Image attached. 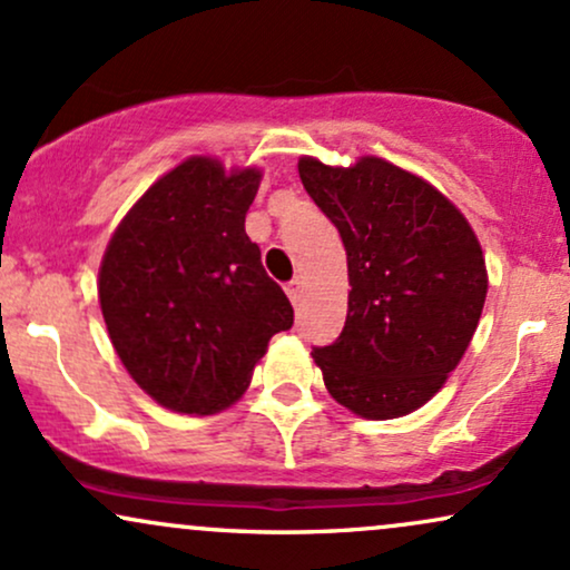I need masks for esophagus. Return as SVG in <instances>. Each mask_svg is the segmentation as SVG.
Here are the masks:
<instances>
[{"label":"esophagus","instance_id":"34e87169","mask_svg":"<svg viewBox=\"0 0 570 570\" xmlns=\"http://www.w3.org/2000/svg\"><path fill=\"white\" fill-rule=\"evenodd\" d=\"M285 293H287V298L293 301V304H298L301 293H304V285H301V279H291V283L285 285Z\"/></svg>","mask_w":570,"mask_h":570}]
</instances>
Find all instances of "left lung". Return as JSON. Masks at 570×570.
Instances as JSON below:
<instances>
[{"label":"left lung","mask_w":570,"mask_h":570,"mask_svg":"<svg viewBox=\"0 0 570 570\" xmlns=\"http://www.w3.org/2000/svg\"><path fill=\"white\" fill-rule=\"evenodd\" d=\"M314 205L341 234L350 309L314 346L333 400L363 419H397L432 400L483 314L485 258L470 220L424 178L381 157L352 167L298 159Z\"/></svg>","instance_id":"left-lung-1"}]
</instances>
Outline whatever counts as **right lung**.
<instances>
[{
  "label": "right lung",
  "instance_id": "obj_1",
  "mask_svg": "<svg viewBox=\"0 0 570 570\" xmlns=\"http://www.w3.org/2000/svg\"><path fill=\"white\" fill-rule=\"evenodd\" d=\"M261 170L189 157L130 207L106 247L98 298L132 381L176 413L243 397L293 306L245 234Z\"/></svg>",
  "mask_w": 570,
  "mask_h": 570
}]
</instances>
